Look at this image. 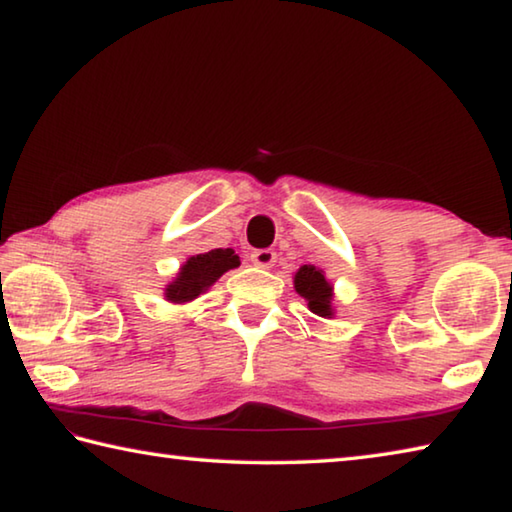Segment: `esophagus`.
I'll return each mask as SVG.
<instances>
[{"mask_svg": "<svg viewBox=\"0 0 512 512\" xmlns=\"http://www.w3.org/2000/svg\"><path fill=\"white\" fill-rule=\"evenodd\" d=\"M250 262L259 268H273L277 262V253L271 248H259L250 253Z\"/></svg>", "mask_w": 512, "mask_h": 512, "instance_id": "esophagus-1", "label": "esophagus"}]
</instances>
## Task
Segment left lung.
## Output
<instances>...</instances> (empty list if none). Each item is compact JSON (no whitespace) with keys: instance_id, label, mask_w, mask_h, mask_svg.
Masks as SVG:
<instances>
[{"instance_id":"1","label":"left lung","mask_w":512,"mask_h":512,"mask_svg":"<svg viewBox=\"0 0 512 512\" xmlns=\"http://www.w3.org/2000/svg\"><path fill=\"white\" fill-rule=\"evenodd\" d=\"M296 291L309 302V309L314 314L329 318L332 316V284L325 280L323 271L314 266H302L293 277Z\"/></svg>"}]
</instances>
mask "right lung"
I'll list each match as a JSON object with an SVG mask.
<instances>
[{
  "mask_svg": "<svg viewBox=\"0 0 512 512\" xmlns=\"http://www.w3.org/2000/svg\"><path fill=\"white\" fill-rule=\"evenodd\" d=\"M239 266V257L232 248H216L210 253L189 257L187 264L180 268L176 280L167 287V300L171 302H189L196 296L212 287L219 277L230 271V268Z\"/></svg>",
  "mask_w": 512,
  "mask_h": 512,
  "instance_id": "1",
  "label": "right lung"
}]
</instances>
